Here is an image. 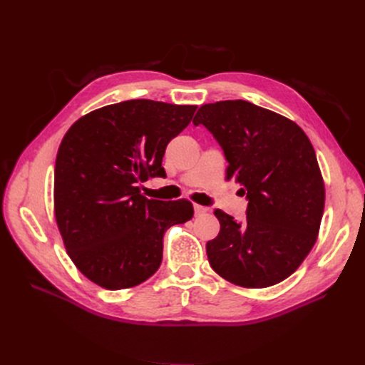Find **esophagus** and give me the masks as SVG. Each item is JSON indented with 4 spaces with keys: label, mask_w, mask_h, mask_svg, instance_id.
<instances>
[{
    "label": "esophagus",
    "mask_w": 365,
    "mask_h": 365,
    "mask_svg": "<svg viewBox=\"0 0 365 365\" xmlns=\"http://www.w3.org/2000/svg\"><path fill=\"white\" fill-rule=\"evenodd\" d=\"M193 208H195V215H196V216H202V215H205V213H207V207H204V205L195 204V205H193Z\"/></svg>",
    "instance_id": "esophagus-1"
}]
</instances>
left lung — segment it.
<instances>
[{"label": "left lung", "mask_w": 365, "mask_h": 365, "mask_svg": "<svg viewBox=\"0 0 365 365\" xmlns=\"http://www.w3.org/2000/svg\"><path fill=\"white\" fill-rule=\"evenodd\" d=\"M224 149L227 180L240 184L244 222L216 210L219 235L207 242L212 268L242 288H268L288 279L315 245L324 212V181L311 140L295 121L245 101L200 108Z\"/></svg>", "instance_id": "1"}]
</instances>
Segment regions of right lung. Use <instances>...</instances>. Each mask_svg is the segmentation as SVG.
Listing matches in <instances>:
<instances>
[{
  "label": "right lung",
  "instance_id": "right-lung-1",
  "mask_svg": "<svg viewBox=\"0 0 365 365\" xmlns=\"http://www.w3.org/2000/svg\"><path fill=\"white\" fill-rule=\"evenodd\" d=\"M196 105L137 98L94 109L62 138L54 165V217L70 259L109 291L157 272L164 231L193 217L187 200H148L140 182L165 176V146Z\"/></svg>",
  "mask_w": 365,
  "mask_h": 365
}]
</instances>
